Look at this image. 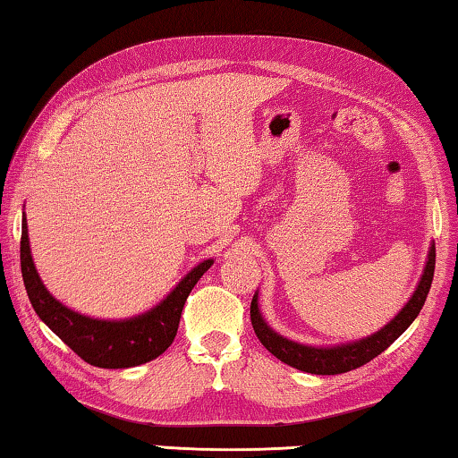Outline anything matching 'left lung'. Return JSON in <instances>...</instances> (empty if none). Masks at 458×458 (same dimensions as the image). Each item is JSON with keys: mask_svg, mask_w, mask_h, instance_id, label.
I'll return each mask as SVG.
<instances>
[{"mask_svg": "<svg viewBox=\"0 0 458 458\" xmlns=\"http://www.w3.org/2000/svg\"><path fill=\"white\" fill-rule=\"evenodd\" d=\"M434 265H437V249L432 246L430 255H428L422 281H420V285L416 289V293L411 295V300L405 303V308L395 316V320H391L386 328L373 334V336L359 340V343L354 344L336 346V348H311V346L297 344V343H292V340L279 336V334H275L271 328H268L263 320V316H260L259 306H257V295L252 297L250 301L252 328H255V334L260 340V344H263L273 357H277L289 367H295L300 369V371L314 373V375H338V373L352 371V369L367 365V362L373 360L377 354L386 351L389 344H394L395 340L408 330V326L416 320V316L424 306L428 292H430V285L434 279Z\"/></svg>", "mask_w": 458, "mask_h": 458, "instance_id": "left-lung-1", "label": "left lung"}]
</instances>
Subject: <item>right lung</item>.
<instances>
[{
	"label": "right lung",
	"instance_id": "add662e5",
	"mask_svg": "<svg viewBox=\"0 0 458 458\" xmlns=\"http://www.w3.org/2000/svg\"><path fill=\"white\" fill-rule=\"evenodd\" d=\"M212 263V259L199 263L185 279H181L163 303H158L147 314L124 322L93 320V318H85L64 308L47 292L32 263L26 217L21 224L20 265L26 293L30 297L34 311L72 352L89 365L101 369L136 367L163 354L175 340L179 318L187 297Z\"/></svg>",
	"mask_w": 458,
	"mask_h": 458
}]
</instances>
